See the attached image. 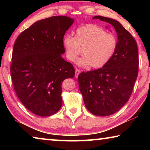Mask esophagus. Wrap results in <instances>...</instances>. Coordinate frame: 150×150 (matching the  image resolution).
I'll return each mask as SVG.
<instances>
[{"instance_id":"34e87169","label":"esophagus","mask_w":150,"mask_h":150,"mask_svg":"<svg viewBox=\"0 0 150 150\" xmlns=\"http://www.w3.org/2000/svg\"><path fill=\"white\" fill-rule=\"evenodd\" d=\"M80 73H81V71L79 69H76L75 70V77H77Z\"/></svg>"}]
</instances>
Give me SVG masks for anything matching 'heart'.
I'll return each mask as SVG.
<instances>
[{
    "label": "heart",
    "mask_w": 150,
    "mask_h": 150,
    "mask_svg": "<svg viewBox=\"0 0 150 150\" xmlns=\"http://www.w3.org/2000/svg\"><path fill=\"white\" fill-rule=\"evenodd\" d=\"M62 43L66 57L70 62H75L83 50L84 55L77 59V65L81 67L91 65L95 69L105 66L112 57L117 47V39L115 35L92 24L79 27L75 31V37L65 35Z\"/></svg>",
    "instance_id": "heart-1"
}]
</instances>
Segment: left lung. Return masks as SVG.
<instances>
[{
  "label": "left lung",
  "instance_id": "8db88e82",
  "mask_svg": "<svg viewBox=\"0 0 150 150\" xmlns=\"http://www.w3.org/2000/svg\"><path fill=\"white\" fill-rule=\"evenodd\" d=\"M108 22L118 35L117 47L111 59L100 69L81 73L79 87L87 110L93 115H113L128 102L138 73V50L135 39L120 22L96 16Z\"/></svg>",
  "mask_w": 150,
  "mask_h": 150
}]
</instances>
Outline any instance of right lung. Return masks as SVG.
<instances>
[{
	"label": "right lung",
	"instance_id": "right-lung-1",
	"mask_svg": "<svg viewBox=\"0 0 150 150\" xmlns=\"http://www.w3.org/2000/svg\"><path fill=\"white\" fill-rule=\"evenodd\" d=\"M74 20L58 16L40 20L15 41L11 65L16 95L28 110L40 116L57 112L62 105V82L73 78V65L62 57L63 39Z\"/></svg>",
	"mask_w": 150,
	"mask_h": 150
}]
</instances>
